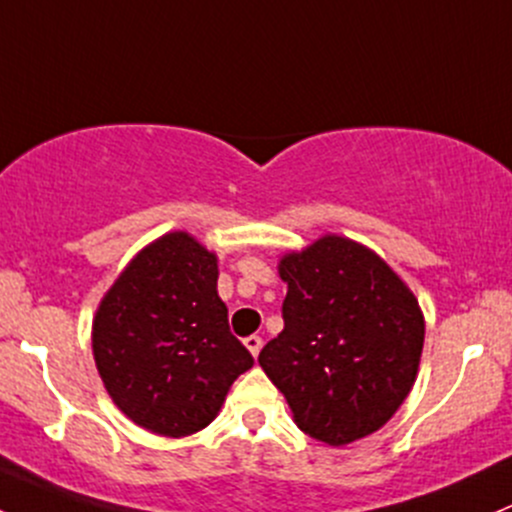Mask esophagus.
<instances>
[{
    "label": "esophagus",
    "instance_id": "1",
    "mask_svg": "<svg viewBox=\"0 0 512 512\" xmlns=\"http://www.w3.org/2000/svg\"><path fill=\"white\" fill-rule=\"evenodd\" d=\"M245 347L250 350L252 357H257V355H260V350H262V338H260V335H250V338H245Z\"/></svg>",
    "mask_w": 512,
    "mask_h": 512
}]
</instances>
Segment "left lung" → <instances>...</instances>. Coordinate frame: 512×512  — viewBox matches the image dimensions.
Listing matches in <instances>:
<instances>
[{
	"mask_svg": "<svg viewBox=\"0 0 512 512\" xmlns=\"http://www.w3.org/2000/svg\"><path fill=\"white\" fill-rule=\"evenodd\" d=\"M279 277L284 330L257 362L313 440L342 447L372 435L418 376L425 340L418 299L376 252L342 235L286 252Z\"/></svg>",
	"mask_w": 512,
	"mask_h": 512,
	"instance_id": "1",
	"label": "left lung"
}]
</instances>
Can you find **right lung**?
<instances>
[{"label": "right lung", "instance_id": "obj_1", "mask_svg": "<svg viewBox=\"0 0 512 512\" xmlns=\"http://www.w3.org/2000/svg\"><path fill=\"white\" fill-rule=\"evenodd\" d=\"M218 257L184 230L138 252L101 299L92 350L111 401L162 437L204 430L255 364L230 333Z\"/></svg>", "mask_w": 512, "mask_h": 512}]
</instances>
